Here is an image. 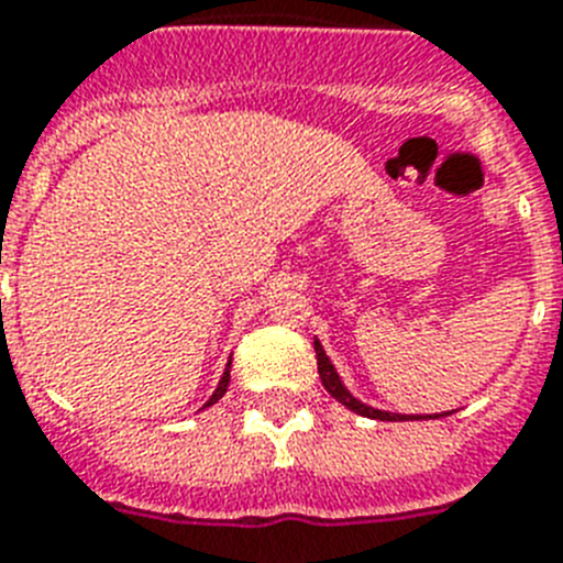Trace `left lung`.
<instances>
[{
	"label": "left lung",
	"instance_id": "left-lung-1",
	"mask_svg": "<svg viewBox=\"0 0 563 563\" xmlns=\"http://www.w3.org/2000/svg\"><path fill=\"white\" fill-rule=\"evenodd\" d=\"M314 355H318V373H321V382H323V387H327L332 399H338V401H341V405H346V408H350V410H355V413L369 416V419H382V422H401V419H408V416L387 413V410L367 408L364 401L355 399L353 393H350L344 385H341V378H338L335 367H332V361L327 358V353H323V346L318 344V341H314ZM410 419H419V416H410Z\"/></svg>",
	"mask_w": 563,
	"mask_h": 563
}]
</instances>
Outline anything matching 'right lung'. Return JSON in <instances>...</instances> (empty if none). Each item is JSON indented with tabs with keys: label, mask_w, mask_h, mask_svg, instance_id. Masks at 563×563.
Instances as JSON below:
<instances>
[{
	"label": "right lung",
	"mask_w": 563,
	"mask_h": 563,
	"mask_svg": "<svg viewBox=\"0 0 563 563\" xmlns=\"http://www.w3.org/2000/svg\"><path fill=\"white\" fill-rule=\"evenodd\" d=\"M228 382H231V364H228L225 376L219 378V387H217V390H213V396H210V399H208V405H213V401H219V399H222V396H225ZM208 405H205V408H208Z\"/></svg>",
	"instance_id": "obj_1"
}]
</instances>
